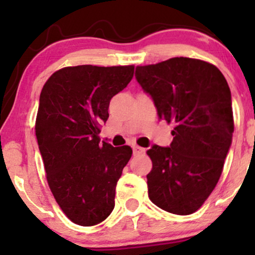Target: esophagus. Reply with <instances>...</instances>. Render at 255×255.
<instances>
[{"label":"esophagus","instance_id":"obj_1","mask_svg":"<svg viewBox=\"0 0 255 255\" xmlns=\"http://www.w3.org/2000/svg\"><path fill=\"white\" fill-rule=\"evenodd\" d=\"M145 152V148H142V147H140V146H137V145H135V146H133V153L135 154H140V153H144Z\"/></svg>","mask_w":255,"mask_h":255}]
</instances>
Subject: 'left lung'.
<instances>
[{"label":"left lung","mask_w":255,"mask_h":255,"mask_svg":"<svg viewBox=\"0 0 255 255\" xmlns=\"http://www.w3.org/2000/svg\"><path fill=\"white\" fill-rule=\"evenodd\" d=\"M135 79L158 118L175 126L170 146L147 151L148 198L164 211L191 215L215 189L231 146L229 86L217 67L189 57L139 66Z\"/></svg>","instance_id":"obj_1"}]
</instances>
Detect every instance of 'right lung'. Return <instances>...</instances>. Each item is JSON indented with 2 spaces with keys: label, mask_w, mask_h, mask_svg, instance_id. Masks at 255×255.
<instances>
[{
  "label": "right lung",
  "mask_w": 255,
  "mask_h": 255,
  "mask_svg": "<svg viewBox=\"0 0 255 255\" xmlns=\"http://www.w3.org/2000/svg\"><path fill=\"white\" fill-rule=\"evenodd\" d=\"M134 66L66 67L43 86L36 136L54 198L73 223L91 227L115 206L130 146L101 144L110 99L129 84Z\"/></svg>",
  "instance_id": "1"
}]
</instances>
